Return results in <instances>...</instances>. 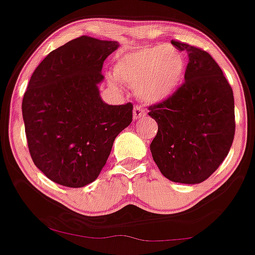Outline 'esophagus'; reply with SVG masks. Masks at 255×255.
<instances>
[{"mask_svg":"<svg viewBox=\"0 0 255 255\" xmlns=\"http://www.w3.org/2000/svg\"><path fill=\"white\" fill-rule=\"evenodd\" d=\"M145 116H146V112L142 107L136 106L135 108H134V110H133V119L134 120L142 119V118H145Z\"/></svg>","mask_w":255,"mask_h":255,"instance_id":"1","label":"esophagus"}]
</instances>
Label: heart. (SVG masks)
<instances>
[{
  "label": "heart",
  "instance_id": "b5f03b06",
  "mask_svg": "<svg viewBox=\"0 0 255 255\" xmlns=\"http://www.w3.org/2000/svg\"><path fill=\"white\" fill-rule=\"evenodd\" d=\"M185 69L182 52L171 45H155L120 57L114 65V75L119 81L135 88L146 102L161 103L179 90ZM109 83L118 87L114 79Z\"/></svg>",
  "mask_w": 255,
  "mask_h": 255
}]
</instances>
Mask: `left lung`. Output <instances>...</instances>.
Segmentation results:
<instances>
[{"label": "left lung", "instance_id": "1", "mask_svg": "<svg viewBox=\"0 0 255 255\" xmlns=\"http://www.w3.org/2000/svg\"><path fill=\"white\" fill-rule=\"evenodd\" d=\"M171 42L188 53L185 83L170 100L148 108L158 124L149 149L162 176L171 182L198 184L215 172L231 149L234 95L209 53Z\"/></svg>", "mask_w": 255, "mask_h": 255}]
</instances>
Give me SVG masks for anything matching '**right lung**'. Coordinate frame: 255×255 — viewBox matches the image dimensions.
Instances as JSON below:
<instances>
[{
  "label": "right lung",
  "instance_id": "right-lung-1",
  "mask_svg": "<svg viewBox=\"0 0 255 255\" xmlns=\"http://www.w3.org/2000/svg\"><path fill=\"white\" fill-rule=\"evenodd\" d=\"M118 41L83 35L52 51L29 79L22 116L35 166L69 188L93 183L115 137L130 125L133 104L109 106L98 84Z\"/></svg>",
  "mask_w": 255,
  "mask_h": 255
}]
</instances>
